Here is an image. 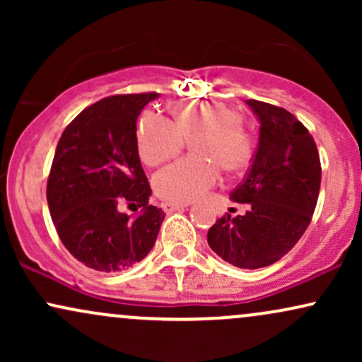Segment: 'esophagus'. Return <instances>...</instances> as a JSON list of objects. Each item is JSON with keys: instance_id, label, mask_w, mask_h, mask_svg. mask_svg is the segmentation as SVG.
<instances>
[{"instance_id": "34e87169", "label": "esophagus", "mask_w": 362, "mask_h": 362, "mask_svg": "<svg viewBox=\"0 0 362 362\" xmlns=\"http://www.w3.org/2000/svg\"><path fill=\"white\" fill-rule=\"evenodd\" d=\"M189 204H182V202H163L161 207H163L165 213H173V211H178V209H184Z\"/></svg>"}]
</instances>
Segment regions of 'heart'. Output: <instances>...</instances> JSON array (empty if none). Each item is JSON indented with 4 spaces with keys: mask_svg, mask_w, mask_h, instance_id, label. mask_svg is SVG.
Returning a JSON list of instances; mask_svg holds the SVG:
<instances>
[{
    "mask_svg": "<svg viewBox=\"0 0 362 362\" xmlns=\"http://www.w3.org/2000/svg\"><path fill=\"white\" fill-rule=\"evenodd\" d=\"M172 120L155 112H144L136 127L139 158L149 167L163 163L180 153L185 139L197 156L168 165L153 178L155 192L170 202H190L213 189L221 177L238 173L252 160V138L242 126V115L218 102H182L170 109Z\"/></svg>",
    "mask_w": 362,
    "mask_h": 362,
    "instance_id": "heart-1",
    "label": "heart"
}]
</instances>
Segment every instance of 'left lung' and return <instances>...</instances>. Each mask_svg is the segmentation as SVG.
I'll return each instance as SVG.
<instances>
[{
	"label": "left lung",
	"mask_w": 362,
	"mask_h": 362,
	"mask_svg": "<svg viewBox=\"0 0 362 362\" xmlns=\"http://www.w3.org/2000/svg\"><path fill=\"white\" fill-rule=\"evenodd\" d=\"M260 122L259 146L245 180L230 199L247 206L207 231V243L228 264L260 269L274 264L301 238L318 201L322 167L317 144L288 110L247 100Z\"/></svg>",
	"instance_id": "obj_1"
}]
</instances>
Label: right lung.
I'll list each match as a JSON object with an SVG mask.
<instances>
[{
  "mask_svg": "<svg viewBox=\"0 0 362 362\" xmlns=\"http://www.w3.org/2000/svg\"><path fill=\"white\" fill-rule=\"evenodd\" d=\"M158 93L114 95L86 107L62 132L47 180V204L62 245L86 267L119 272L151 252L165 213L149 206L136 122ZM139 206L136 216L117 209Z\"/></svg>",
  "mask_w": 362,
  "mask_h": 362,
  "instance_id": "add662e5",
  "label": "right lung"
}]
</instances>
